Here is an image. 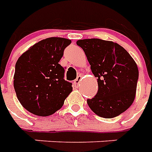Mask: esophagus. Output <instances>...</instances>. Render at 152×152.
I'll use <instances>...</instances> for the list:
<instances>
[{"label":"esophagus","instance_id":"obj_1","mask_svg":"<svg viewBox=\"0 0 152 152\" xmlns=\"http://www.w3.org/2000/svg\"><path fill=\"white\" fill-rule=\"evenodd\" d=\"M80 80H81V76H77V78H76L75 80H74V85L76 86H78L80 84Z\"/></svg>","mask_w":152,"mask_h":152}]
</instances>
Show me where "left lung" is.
<instances>
[{"mask_svg": "<svg viewBox=\"0 0 152 152\" xmlns=\"http://www.w3.org/2000/svg\"><path fill=\"white\" fill-rule=\"evenodd\" d=\"M82 48L98 80L99 90L87 103L95 114L113 118L125 112L135 98L138 69L130 54L120 45L100 39L76 41Z\"/></svg>", "mask_w": 152, "mask_h": 152, "instance_id": "obj_1", "label": "left lung"}]
</instances>
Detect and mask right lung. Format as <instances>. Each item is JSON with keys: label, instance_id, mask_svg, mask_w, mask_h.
I'll list each match as a JSON object with an SVG mask.
<instances>
[{"label": "right lung", "instance_id": "right-lung-1", "mask_svg": "<svg viewBox=\"0 0 152 152\" xmlns=\"http://www.w3.org/2000/svg\"><path fill=\"white\" fill-rule=\"evenodd\" d=\"M71 43L65 38H47L18 58L14 87L18 101L28 112L47 116L63 107L72 84L64 80L65 69L58 62Z\"/></svg>", "mask_w": 152, "mask_h": 152}]
</instances>
